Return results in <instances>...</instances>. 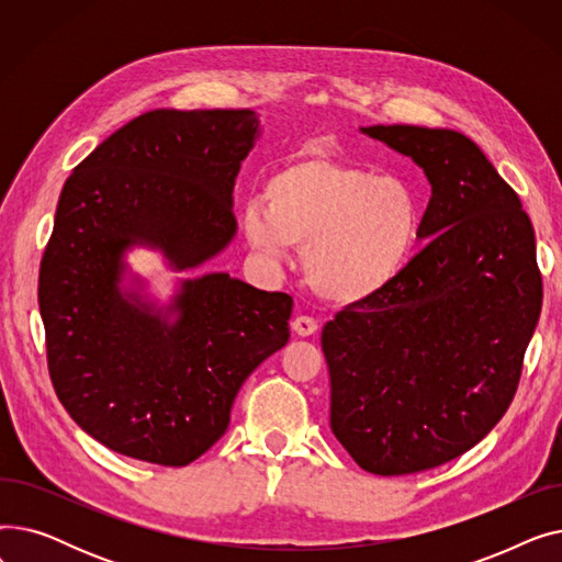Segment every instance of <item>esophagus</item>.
<instances>
[{
	"label": "esophagus",
	"mask_w": 562,
	"mask_h": 562,
	"mask_svg": "<svg viewBox=\"0 0 562 562\" xmlns=\"http://www.w3.org/2000/svg\"><path fill=\"white\" fill-rule=\"evenodd\" d=\"M291 330L299 337H312L318 330V323L312 316H299L291 321Z\"/></svg>",
	"instance_id": "esophagus-1"
}]
</instances>
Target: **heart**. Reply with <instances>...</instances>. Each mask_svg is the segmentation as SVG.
Wrapping results in <instances>:
<instances>
[{
  "label": "heart",
  "instance_id": "obj_1",
  "mask_svg": "<svg viewBox=\"0 0 562 562\" xmlns=\"http://www.w3.org/2000/svg\"><path fill=\"white\" fill-rule=\"evenodd\" d=\"M422 225V200L401 177L318 155L276 170L241 214L246 241L263 261L303 246L307 284L337 305L390 289L415 255Z\"/></svg>",
  "mask_w": 562,
  "mask_h": 562
}]
</instances>
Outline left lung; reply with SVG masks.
I'll use <instances>...</instances> for the list:
<instances>
[{
	"mask_svg": "<svg viewBox=\"0 0 562 562\" xmlns=\"http://www.w3.org/2000/svg\"><path fill=\"white\" fill-rule=\"evenodd\" d=\"M430 184L428 246L321 333L330 428L369 474L445 464L506 415L542 310L536 232L481 147L453 130L360 127Z\"/></svg>",
	"mask_w": 562,
	"mask_h": 562,
	"instance_id": "obj_1",
	"label": "left lung"
}]
</instances>
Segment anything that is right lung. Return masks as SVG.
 <instances>
[{"label": "right lung", "instance_id": "add662e5", "mask_svg": "<svg viewBox=\"0 0 562 562\" xmlns=\"http://www.w3.org/2000/svg\"><path fill=\"white\" fill-rule=\"evenodd\" d=\"M261 136L248 109L147 111L66 180L41 261L54 392L106 449L184 467L229 426L246 378L289 341L293 301L204 273L161 303L127 255L200 269L236 236L234 180Z\"/></svg>", "mask_w": 562, "mask_h": 562}]
</instances>
